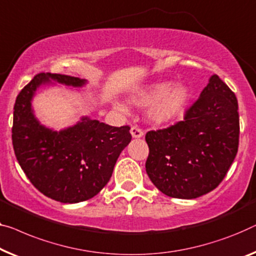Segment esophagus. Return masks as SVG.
Wrapping results in <instances>:
<instances>
[{"mask_svg": "<svg viewBox=\"0 0 256 256\" xmlns=\"http://www.w3.org/2000/svg\"><path fill=\"white\" fill-rule=\"evenodd\" d=\"M131 134L133 138H141L144 136V131L138 126H132L131 128Z\"/></svg>", "mask_w": 256, "mask_h": 256, "instance_id": "34e87169", "label": "esophagus"}]
</instances>
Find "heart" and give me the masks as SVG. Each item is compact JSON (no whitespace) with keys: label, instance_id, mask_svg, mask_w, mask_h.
<instances>
[{"label":"heart","instance_id":"obj_1","mask_svg":"<svg viewBox=\"0 0 256 256\" xmlns=\"http://www.w3.org/2000/svg\"><path fill=\"white\" fill-rule=\"evenodd\" d=\"M172 86L170 82H156L140 90L131 98V101L136 106H147L150 109V117L155 123L163 124L172 120L182 112L188 104L190 92L184 85ZM120 112H126L123 104H115Z\"/></svg>","mask_w":256,"mask_h":256}]
</instances>
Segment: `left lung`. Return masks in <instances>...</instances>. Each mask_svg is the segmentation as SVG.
<instances>
[{"label":"left lung","instance_id":"left-lung-1","mask_svg":"<svg viewBox=\"0 0 256 256\" xmlns=\"http://www.w3.org/2000/svg\"><path fill=\"white\" fill-rule=\"evenodd\" d=\"M146 142V171L156 188L177 199L204 196L220 184L237 155V98L214 74L184 120L147 132Z\"/></svg>","mask_w":256,"mask_h":256}]
</instances>
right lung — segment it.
<instances>
[{
	"instance_id": "1",
	"label": "right lung",
	"mask_w": 256,
	"mask_h": 256,
	"mask_svg": "<svg viewBox=\"0 0 256 256\" xmlns=\"http://www.w3.org/2000/svg\"><path fill=\"white\" fill-rule=\"evenodd\" d=\"M52 80L74 87L86 82L44 72L30 80L14 106V150L34 188L52 200L77 204L92 199L104 188L132 136L128 125L115 128L88 117L60 132L41 125L33 115L30 101L38 87Z\"/></svg>"
}]
</instances>
